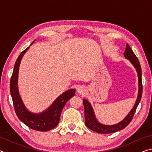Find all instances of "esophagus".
I'll return each mask as SVG.
<instances>
[{"label": "esophagus", "instance_id": "obj_1", "mask_svg": "<svg viewBox=\"0 0 152 152\" xmlns=\"http://www.w3.org/2000/svg\"><path fill=\"white\" fill-rule=\"evenodd\" d=\"M77 92H78V93L80 94H84L86 93V90L85 88H84V86H80V87H78V89H77Z\"/></svg>", "mask_w": 152, "mask_h": 152}]
</instances>
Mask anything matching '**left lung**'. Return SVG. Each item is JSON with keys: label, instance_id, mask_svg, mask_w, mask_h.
<instances>
[{"label": "left lung", "instance_id": "1", "mask_svg": "<svg viewBox=\"0 0 152 152\" xmlns=\"http://www.w3.org/2000/svg\"><path fill=\"white\" fill-rule=\"evenodd\" d=\"M124 56L126 59L131 61L133 66L136 69L138 76L139 81V90H138V96L136 102L133 106L132 110L129 113V114L126 116L124 119L119 123L113 125H105L99 123L96 119L94 110L92 109L90 102L86 99H83V104L84 107V117H85V125L86 127L89 128L93 132L98 133H102V134H106V133H115L125 128L132 121V120L134 115L136 109L138 106L139 103L141 101V95H142V82H141V68L137 58L136 57L135 53H133L132 48L129 44L126 45L125 51L124 52Z\"/></svg>", "mask_w": 152, "mask_h": 152}]
</instances>
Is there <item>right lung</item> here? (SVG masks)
I'll use <instances>...</instances> for the list:
<instances>
[{"instance_id": "1", "label": "right lung", "mask_w": 152, "mask_h": 152, "mask_svg": "<svg viewBox=\"0 0 152 152\" xmlns=\"http://www.w3.org/2000/svg\"><path fill=\"white\" fill-rule=\"evenodd\" d=\"M34 42H33L32 43ZM29 47H28L24 51H23L17 59L16 62L15 64L13 72L11 78V82H10V91H11V97L13 102L15 113L18 118L27 127L32 129L39 131V132H48L58 125L61 110L66 102L75 95L76 90L70 89L64 92L56 99V101L48 109L42 113L36 114V113L29 111L22 101L17 86L18 73H19L20 61L23 56L29 50Z\"/></svg>"}]
</instances>
